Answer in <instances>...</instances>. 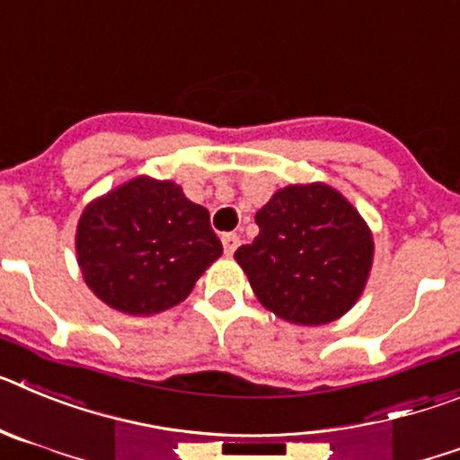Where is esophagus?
<instances>
[{
    "label": "esophagus",
    "instance_id": "34e87169",
    "mask_svg": "<svg viewBox=\"0 0 460 460\" xmlns=\"http://www.w3.org/2000/svg\"><path fill=\"white\" fill-rule=\"evenodd\" d=\"M221 242H223V251H226V255H233L234 251H237V246H239V242H242V239H239V234L227 233V234H223Z\"/></svg>",
    "mask_w": 460,
    "mask_h": 460
}]
</instances>
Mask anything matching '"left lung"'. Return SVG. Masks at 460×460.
Returning a JSON list of instances; mask_svg holds the SVG:
<instances>
[{
	"label": "left lung",
	"mask_w": 460,
	"mask_h": 460,
	"mask_svg": "<svg viewBox=\"0 0 460 460\" xmlns=\"http://www.w3.org/2000/svg\"><path fill=\"white\" fill-rule=\"evenodd\" d=\"M260 233L234 260L258 302L295 324H327L350 311L373 265V234L327 184L276 190L255 214Z\"/></svg>",
	"instance_id": "1"
}]
</instances>
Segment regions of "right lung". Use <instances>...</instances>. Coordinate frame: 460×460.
<instances>
[{
    "instance_id": "add662e5",
    "label": "right lung",
    "mask_w": 460,
    "mask_h": 460,
    "mask_svg": "<svg viewBox=\"0 0 460 460\" xmlns=\"http://www.w3.org/2000/svg\"><path fill=\"white\" fill-rule=\"evenodd\" d=\"M75 253L101 302L128 315H154L184 302L223 246L205 207L174 181L142 174L84 207Z\"/></svg>"
}]
</instances>
